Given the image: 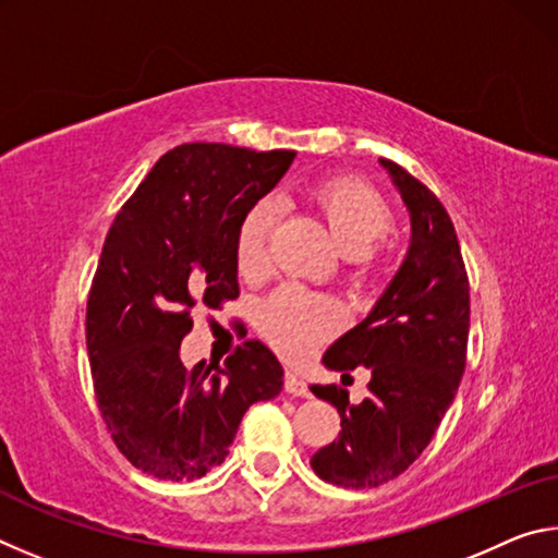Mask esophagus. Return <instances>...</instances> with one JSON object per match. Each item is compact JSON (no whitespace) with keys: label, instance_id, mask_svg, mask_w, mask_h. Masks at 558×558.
<instances>
[{"label":"esophagus","instance_id":"obj_1","mask_svg":"<svg viewBox=\"0 0 558 558\" xmlns=\"http://www.w3.org/2000/svg\"><path fill=\"white\" fill-rule=\"evenodd\" d=\"M286 391L292 396H310V386L295 372H288L286 374Z\"/></svg>","mask_w":558,"mask_h":558}]
</instances>
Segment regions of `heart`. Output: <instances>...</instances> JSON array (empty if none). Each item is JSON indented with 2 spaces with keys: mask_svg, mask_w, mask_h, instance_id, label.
<instances>
[{
  "mask_svg": "<svg viewBox=\"0 0 558 558\" xmlns=\"http://www.w3.org/2000/svg\"><path fill=\"white\" fill-rule=\"evenodd\" d=\"M305 202L327 223L356 272H372L379 263V243L393 223L391 206L362 179L332 177L313 184ZM276 204L260 199L243 214L235 231V266L243 278H258L270 263V235ZM342 323L332 300L295 286L280 288L258 310V327L286 356H305Z\"/></svg>",
  "mask_w": 558,
  "mask_h": 558,
  "instance_id": "b5f03b06",
  "label": "heart"
}]
</instances>
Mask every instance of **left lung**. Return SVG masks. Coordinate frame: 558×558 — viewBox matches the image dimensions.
I'll list each match as a JSON object with an SVG mask.
<instances>
[{"instance_id": "1", "label": "left lung", "mask_w": 558, "mask_h": 558, "mask_svg": "<svg viewBox=\"0 0 558 558\" xmlns=\"http://www.w3.org/2000/svg\"><path fill=\"white\" fill-rule=\"evenodd\" d=\"M411 216V245L366 319L327 349V369L372 374L369 396L349 403L342 386H310L342 418L337 440L310 465L325 483L366 489L413 465L456 399L465 372L470 286L448 211L426 184L379 159Z\"/></svg>"}]
</instances>
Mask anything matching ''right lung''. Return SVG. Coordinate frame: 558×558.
Wrapping results in <instances>:
<instances>
[{"label":"right lung","mask_w":558,"mask_h":558,"mask_svg":"<svg viewBox=\"0 0 558 558\" xmlns=\"http://www.w3.org/2000/svg\"><path fill=\"white\" fill-rule=\"evenodd\" d=\"M292 159L290 149L179 145L110 226L88 295L90 374L112 440L147 475L204 477L229 456L243 413L282 389V366L258 339L223 366L192 369L179 347L196 305L239 298L235 231Z\"/></svg>","instance_id":"1"}]
</instances>
